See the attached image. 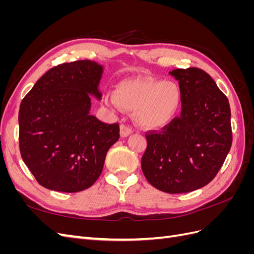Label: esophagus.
<instances>
[{"label": "esophagus", "instance_id": "34e87169", "mask_svg": "<svg viewBox=\"0 0 254 254\" xmlns=\"http://www.w3.org/2000/svg\"><path fill=\"white\" fill-rule=\"evenodd\" d=\"M131 133H132V130L130 129L128 126L121 125V127H120V134H121L122 137H127Z\"/></svg>", "mask_w": 254, "mask_h": 254}]
</instances>
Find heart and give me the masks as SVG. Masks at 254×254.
Segmentation results:
<instances>
[{
    "label": "heart",
    "instance_id": "heart-1",
    "mask_svg": "<svg viewBox=\"0 0 254 254\" xmlns=\"http://www.w3.org/2000/svg\"><path fill=\"white\" fill-rule=\"evenodd\" d=\"M105 103L114 108L134 110L136 124L146 130H160L170 125L182 104L178 83L150 77H134L120 81Z\"/></svg>",
    "mask_w": 254,
    "mask_h": 254
}]
</instances>
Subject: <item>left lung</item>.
<instances>
[{"label": "left lung", "instance_id": "8db88e82", "mask_svg": "<svg viewBox=\"0 0 254 254\" xmlns=\"http://www.w3.org/2000/svg\"><path fill=\"white\" fill-rule=\"evenodd\" d=\"M170 74L182 91V111L162 132L146 135L141 165L146 179L168 194L210 183L231 148V110L211 76L197 67Z\"/></svg>", "mask_w": 254, "mask_h": 254}]
</instances>
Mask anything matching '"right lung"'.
<instances>
[{"label":"right lung","mask_w":254,"mask_h":254,"mask_svg":"<svg viewBox=\"0 0 254 254\" xmlns=\"http://www.w3.org/2000/svg\"><path fill=\"white\" fill-rule=\"evenodd\" d=\"M104 65L79 60L51 68L23 98L19 143L23 161L42 187L64 193L90 188L102 174L107 151L120 137L91 111L102 98Z\"/></svg>","instance_id":"right-lung-1"}]
</instances>
